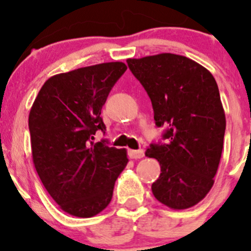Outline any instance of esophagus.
I'll list each match as a JSON object with an SVG mask.
<instances>
[{
	"mask_svg": "<svg viewBox=\"0 0 251 251\" xmlns=\"http://www.w3.org/2000/svg\"><path fill=\"white\" fill-rule=\"evenodd\" d=\"M128 156L132 159H141L144 156V151L143 149H137V151L131 149V151H128Z\"/></svg>",
	"mask_w": 251,
	"mask_h": 251,
	"instance_id": "obj_1",
	"label": "esophagus"
}]
</instances>
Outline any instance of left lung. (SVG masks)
Listing matches in <instances>:
<instances>
[{
    "mask_svg": "<svg viewBox=\"0 0 251 251\" xmlns=\"http://www.w3.org/2000/svg\"><path fill=\"white\" fill-rule=\"evenodd\" d=\"M128 68L148 93L163 140L146 156L155 158L161 174L151 184L160 203L188 209L205 198L214 184L226 116L211 73L194 60L173 53L127 59Z\"/></svg>",
    "mask_w": 251,
    "mask_h": 251,
    "instance_id": "left-lung-1",
    "label": "left lung"
}]
</instances>
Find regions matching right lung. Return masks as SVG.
Returning <instances> with one entry per match:
<instances>
[{
    "label": "right lung",
    "mask_w": 251,
    "mask_h": 251,
    "mask_svg": "<svg viewBox=\"0 0 251 251\" xmlns=\"http://www.w3.org/2000/svg\"><path fill=\"white\" fill-rule=\"evenodd\" d=\"M127 67L102 63L50 77L29 114L32 161L42 184L63 211L92 217L110 203L128 159L126 149L95 143L105 133L102 107Z\"/></svg>",
    "instance_id": "1"
}]
</instances>
